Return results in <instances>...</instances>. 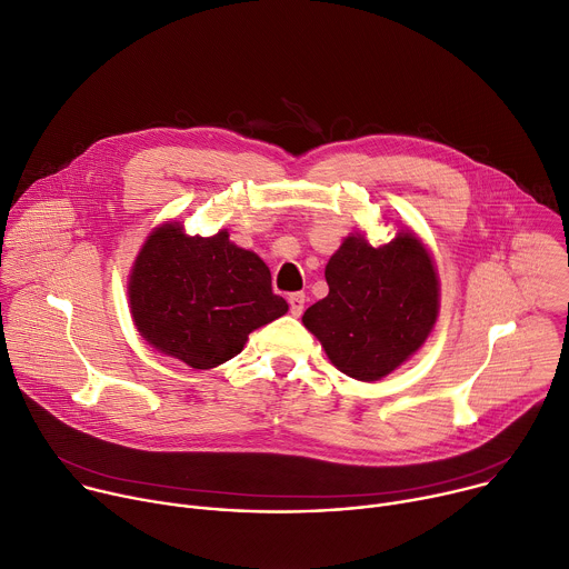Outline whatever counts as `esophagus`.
Returning a JSON list of instances; mask_svg holds the SVG:
<instances>
[{"instance_id":"obj_1","label":"esophagus","mask_w":569,"mask_h":569,"mask_svg":"<svg viewBox=\"0 0 569 569\" xmlns=\"http://www.w3.org/2000/svg\"><path fill=\"white\" fill-rule=\"evenodd\" d=\"M288 303H290V313H292L295 318H299V316L303 313V303H306V295H303V292H292V295L288 297Z\"/></svg>"}]
</instances>
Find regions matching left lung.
I'll list each match as a JSON object with an SVG mask.
<instances>
[{"label":"left lung","mask_w":569,"mask_h":569,"mask_svg":"<svg viewBox=\"0 0 569 569\" xmlns=\"http://www.w3.org/2000/svg\"><path fill=\"white\" fill-rule=\"evenodd\" d=\"M329 295L301 322L331 363L351 379L377 381L416 353L438 318V277L425 244L399 233L381 247L349 236L325 270Z\"/></svg>","instance_id":"obj_1"}]
</instances>
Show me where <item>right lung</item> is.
Returning <instances> with one entry per match:
<instances>
[{
    "label": "right lung",
    "instance_id": "1",
    "mask_svg": "<svg viewBox=\"0 0 569 569\" xmlns=\"http://www.w3.org/2000/svg\"><path fill=\"white\" fill-rule=\"evenodd\" d=\"M140 336L194 370H211L242 351L247 336L288 311L272 292L270 268L227 231L186 236L170 222L140 249L129 281Z\"/></svg>",
    "mask_w": 569,
    "mask_h": 569
}]
</instances>
